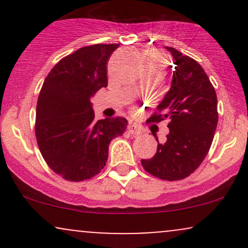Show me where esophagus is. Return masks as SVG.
I'll return each mask as SVG.
<instances>
[{
  "label": "esophagus",
  "instance_id": "obj_1",
  "mask_svg": "<svg viewBox=\"0 0 248 248\" xmlns=\"http://www.w3.org/2000/svg\"><path fill=\"white\" fill-rule=\"evenodd\" d=\"M128 132L132 134V135L136 136L143 133V130H142L139 126H136V124H129V126H128Z\"/></svg>",
  "mask_w": 248,
  "mask_h": 248
}]
</instances>
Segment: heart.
<instances>
[{
  "label": "heart",
  "mask_w": 248,
  "mask_h": 248,
  "mask_svg": "<svg viewBox=\"0 0 248 248\" xmlns=\"http://www.w3.org/2000/svg\"><path fill=\"white\" fill-rule=\"evenodd\" d=\"M143 58H149V59H163V58H162V56L160 55V53L156 52V51H147V52L144 53Z\"/></svg>",
  "instance_id": "1"
}]
</instances>
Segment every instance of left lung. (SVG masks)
<instances>
[{
    "mask_svg": "<svg viewBox=\"0 0 248 248\" xmlns=\"http://www.w3.org/2000/svg\"><path fill=\"white\" fill-rule=\"evenodd\" d=\"M173 57L171 87L147 122L164 119L169 134L152 158L141 160L147 172L164 181H181L201 166L211 147L218 124L217 94L195 59L167 46ZM158 141V140H157Z\"/></svg>",
    "mask_w": 248,
    "mask_h": 248,
    "instance_id": "8db88e82",
    "label": "left lung"
}]
</instances>
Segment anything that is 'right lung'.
<instances>
[{
  "instance_id": "obj_1",
  "label": "right lung",
  "mask_w": 248,
  "mask_h": 248,
  "mask_svg": "<svg viewBox=\"0 0 248 248\" xmlns=\"http://www.w3.org/2000/svg\"><path fill=\"white\" fill-rule=\"evenodd\" d=\"M118 47H80L57 62L43 82L36 109L37 143L50 169L66 181L98 175L106 166L110 141L126 130L122 116L95 121L90 101L107 87V62Z\"/></svg>"
}]
</instances>
